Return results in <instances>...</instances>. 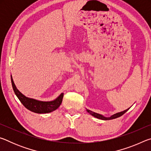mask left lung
Returning <instances> with one entry per match:
<instances>
[{
	"mask_svg": "<svg viewBox=\"0 0 151 151\" xmlns=\"http://www.w3.org/2000/svg\"><path fill=\"white\" fill-rule=\"evenodd\" d=\"M129 109L125 110V111H122V112H118V113L114 114H113V115H112L111 117H104L103 115H101V114H100L96 113V112H94L91 111H90V110H88V109H86V111H87V112H88V113H90L91 115H93V116L96 117V118H97V119H102V120H111V119H114L118 118V117H120L121 116H122V114H124L125 112H126Z\"/></svg>",
	"mask_w": 151,
	"mask_h": 151,
	"instance_id": "obj_1",
	"label": "left lung"
}]
</instances>
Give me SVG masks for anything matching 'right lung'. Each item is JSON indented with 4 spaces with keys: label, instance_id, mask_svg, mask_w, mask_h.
<instances>
[{
    "label": "right lung",
    "instance_id": "obj_1",
    "mask_svg": "<svg viewBox=\"0 0 151 151\" xmlns=\"http://www.w3.org/2000/svg\"><path fill=\"white\" fill-rule=\"evenodd\" d=\"M11 82L14 93L16 94L18 99L21 102L22 104L26 107L29 111L36 112V113H48V112H52L55 110L57 109L61 104L63 101V93H61L60 96L56 99L55 100L49 102H44L35 100L33 99H30L23 95L20 92L17 88L15 86L13 80L11 76Z\"/></svg>",
    "mask_w": 151,
    "mask_h": 151
}]
</instances>
